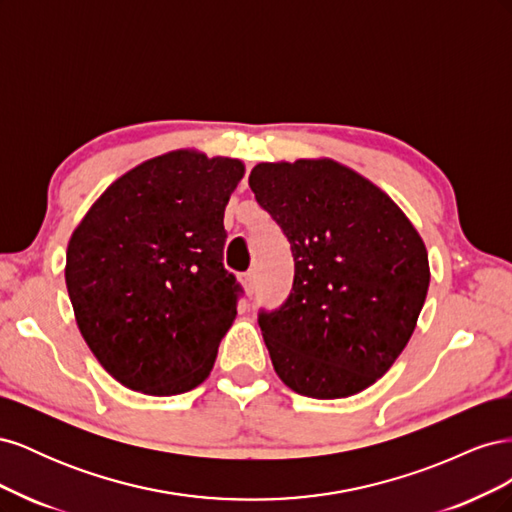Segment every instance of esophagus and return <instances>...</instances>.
<instances>
[{
	"label": "esophagus",
	"mask_w": 512,
	"mask_h": 512,
	"mask_svg": "<svg viewBox=\"0 0 512 512\" xmlns=\"http://www.w3.org/2000/svg\"><path fill=\"white\" fill-rule=\"evenodd\" d=\"M241 284H243V288H245L247 294H252V292H254V273H252V271L245 273V275L241 277Z\"/></svg>",
	"instance_id": "34e87169"
}]
</instances>
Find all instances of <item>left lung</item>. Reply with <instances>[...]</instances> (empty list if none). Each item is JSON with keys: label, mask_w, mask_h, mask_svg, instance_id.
Wrapping results in <instances>:
<instances>
[{"label": "left lung", "mask_w": 512, "mask_h": 512, "mask_svg": "<svg viewBox=\"0 0 512 512\" xmlns=\"http://www.w3.org/2000/svg\"><path fill=\"white\" fill-rule=\"evenodd\" d=\"M294 258L292 292L258 324L294 393L339 399L382 378L414 333L429 288L425 243L389 194L329 158L250 173Z\"/></svg>", "instance_id": "8db88e82"}]
</instances>
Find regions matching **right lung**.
I'll list each match as a JSON object with an SVG mask.
<instances>
[{
  "label": "right lung",
  "instance_id": "obj_1",
  "mask_svg": "<svg viewBox=\"0 0 512 512\" xmlns=\"http://www.w3.org/2000/svg\"><path fill=\"white\" fill-rule=\"evenodd\" d=\"M241 160L179 149L121 175L74 228L66 286L100 365L145 395L211 374L241 286L222 265L224 209Z\"/></svg>",
  "mask_w": 512,
  "mask_h": 512
}]
</instances>
